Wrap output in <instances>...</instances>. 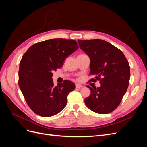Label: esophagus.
I'll return each instance as SVG.
<instances>
[{
  "instance_id": "1",
  "label": "esophagus",
  "mask_w": 147,
  "mask_h": 147,
  "mask_svg": "<svg viewBox=\"0 0 147 147\" xmlns=\"http://www.w3.org/2000/svg\"><path fill=\"white\" fill-rule=\"evenodd\" d=\"M82 87H83V86L81 85V84H75V88H76L77 89L82 88Z\"/></svg>"
}]
</instances>
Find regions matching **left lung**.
I'll list each match as a JSON object with an SVG mask.
<instances>
[{
  "label": "left lung",
  "instance_id": "8db88e82",
  "mask_svg": "<svg viewBox=\"0 0 147 147\" xmlns=\"http://www.w3.org/2000/svg\"><path fill=\"white\" fill-rule=\"evenodd\" d=\"M79 47L90 57V75L101 86H87L91 95L84 99L88 108L99 114L113 112L121 103L129 84L130 66L123 53L112 44L100 39L78 40Z\"/></svg>",
  "mask_w": 147,
  "mask_h": 147
}]
</instances>
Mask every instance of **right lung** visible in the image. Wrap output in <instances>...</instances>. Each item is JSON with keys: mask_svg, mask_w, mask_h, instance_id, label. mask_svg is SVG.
<instances>
[{"mask_svg": "<svg viewBox=\"0 0 147 147\" xmlns=\"http://www.w3.org/2000/svg\"><path fill=\"white\" fill-rule=\"evenodd\" d=\"M78 48L74 40L54 38L34 44L20 61L18 84L26 103L43 117L59 113L66 105L75 84L67 80L55 86L53 71L61 68L67 57Z\"/></svg>", "mask_w": 147, "mask_h": 147, "instance_id": "add662e5", "label": "right lung"}]
</instances>
